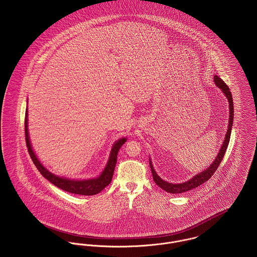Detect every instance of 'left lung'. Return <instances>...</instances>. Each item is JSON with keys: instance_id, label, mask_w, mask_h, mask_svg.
<instances>
[{"instance_id": "obj_1", "label": "left lung", "mask_w": 257, "mask_h": 257, "mask_svg": "<svg viewBox=\"0 0 257 257\" xmlns=\"http://www.w3.org/2000/svg\"><path fill=\"white\" fill-rule=\"evenodd\" d=\"M213 82L214 84L222 91V93L224 94V96L227 98L228 101V105H229V120H228V128H227L226 135L225 139L222 143V146L220 148V150L218 151L216 157L214 158L213 162L211 163L210 166L208 167L206 170L202 171L201 173L196 174L195 176H193L190 180L181 182V183H172V182H168V181L162 180L156 173V171L154 170V167L152 165V161H151V157H150V166H151V173H152V178L154 182L163 190H165L166 192L169 193H173V194H179V193H183L186 192L188 190H191L193 188H196L199 185H201L202 183L206 182L208 180H210L211 176L213 175V173L216 171V169L219 166L221 160L223 159V156L225 154V151L230 141V136H231V130H232V126H233V121H234V104H233V98H232V94L230 92L229 87L225 84V82L219 77L218 76H213Z\"/></svg>"}]
</instances>
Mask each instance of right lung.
Instances as JSON below:
<instances>
[{"label":"right lung","instance_id":"1","mask_svg":"<svg viewBox=\"0 0 257 257\" xmlns=\"http://www.w3.org/2000/svg\"><path fill=\"white\" fill-rule=\"evenodd\" d=\"M25 137H26L25 138L26 145L28 148V151L30 153L31 158L34 164L40 171V173L46 178L47 181H50L52 184H54L55 186L59 187L62 190H65L67 192L78 194V195H87V196L98 194L110 183L113 176L116 160H117V153L120 150L121 147L127 141V138H120L113 143L106 166L97 178L85 179V180H72L69 178L54 175L49 170H47L46 167L43 165V163L39 160L38 156L36 155L31 145L29 131H28V108L26 109V113H25Z\"/></svg>","mask_w":257,"mask_h":257}]
</instances>
